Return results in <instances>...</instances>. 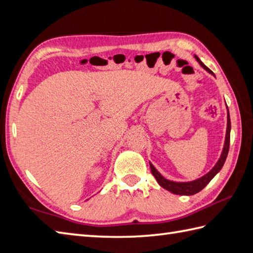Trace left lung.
Returning <instances> with one entry per match:
<instances>
[{"mask_svg": "<svg viewBox=\"0 0 253 253\" xmlns=\"http://www.w3.org/2000/svg\"><path fill=\"white\" fill-rule=\"evenodd\" d=\"M196 58H197V61L199 62V64H200V65L203 68H206L209 73L213 74L212 71H210V69L200 61V58H199L198 56H196ZM229 142H230V118H229V113H228V115H227V131H226V139H225V146H224L221 158H219L218 162L211 169V171H209L207 175H204L203 177H201V178H199L195 181L175 182V181H170L169 179L164 178V177L161 175L157 169H154V166L151 163H150V168H151L152 175L155 177V179L158 180L160 186H162L164 189H166V190L175 193V195H181V196L195 195V193L201 191L203 188L206 187L209 184V182L212 180L213 177L215 176L218 173V171L221 170V169L223 168V165L225 163V161H226L227 154H228Z\"/></svg>", "mask_w": 253, "mask_h": 253, "instance_id": "1", "label": "left lung"}]
</instances>
